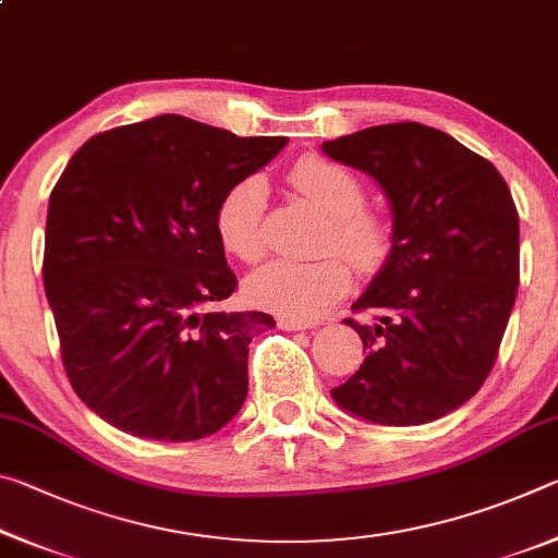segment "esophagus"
Here are the masks:
<instances>
[{
  "instance_id": "obj_1",
  "label": "esophagus",
  "mask_w": 558,
  "mask_h": 558,
  "mask_svg": "<svg viewBox=\"0 0 558 558\" xmlns=\"http://www.w3.org/2000/svg\"><path fill=\"white\" fill-rule=\"evenodd\" d=\"M278 327L288 329V332H300V329L317 327L315 319H298V317H278Z\"/></svg>"
}]
</instances>
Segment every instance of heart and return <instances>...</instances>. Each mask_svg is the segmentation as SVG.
Returning a JSON list of instances; mask_svg holds the SVG:
<instances>
[{"label": "heart", "instance_id": "1", "mask_svg": "<svg viewBox=\"0 0 558 558\" xmlns=\"http://www.w3.org/2000/svg\"><path fill=\"white\" fill-rule=\"evenodd\" d=\"M290 184L329 219L327 248L339 251L359 272L379 270L391 253V229L379 214L364 209V186L349 169L305 157L290 169ZM268 184L260 174L235 182L216 211V229L226 248L243 263H258L266 239ZM349 268L335 256L319 260H272L248 282L256 305L286 317L310 319L349 290Z\"/></svg>", "mask_w": 558, "mask_h": 558}]
</instances>
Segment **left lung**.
I'll use <instances>...</instances> for the list:
<instances>
[{
    "label": "left lung",
    "instance_id": "obj_1",
    "mask_svg": "<svg viewBox=\"0 0 558 558\" xmlns=\"http://www.w3.org/2000/svg\"><path fill=\"white\" fill-rule=\"evenodd\" d=\"M369 174L391 206V253L344 319L366 359L332 389L379 426H421L477 393L493 372L519 286V214L502 174L456 137L391 122L323 143Z\"/></svg>",
    "mask_w": 558,
    "mask_h": 558
}]
</instances>
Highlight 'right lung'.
Returning <instances> with one entry per match:
<instances>
[{
  "mask_svg": "<svg viewBox=\"0 0 558 558\" xmlns=\"http://www.w3.org/2000/svg\"><path fill=\"white\" fill-rule=\"evenodd\" d=\"M286 137H239L157 116L90 137L56 182L44 288L78 399L130 436L186 442L248 396L266 313H226L235 276L216 211Z\"/></svg>",
  "mask_w": 558,
  "mask_h": 558,
  "instance_id": "right-lung-1",
  "label": "right lung"
}]
</instances>
